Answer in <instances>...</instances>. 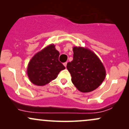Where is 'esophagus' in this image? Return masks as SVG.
<instances>
[{"mask_svg": "<svg viewBox=\"0 0 129 129\" xmlns=\"http://www.w3.org/2000/svg\"><path fill=\"white\" fill-rule=\"evenodd\" d=\"M67 62H66L63 63V66H64L65 67H67Z\"/></svg>", "mask_w": 129, "mask_h": 129, "instance_id": "esophagus-1", "label": "esophagus"}]
</instances>
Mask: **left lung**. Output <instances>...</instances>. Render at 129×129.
<instances>
[{
  "instance_id": "obj_1",
  "label": "left lung",
  "mask_w": 129,
  "mask_h": 129,
  "mask_svg": "<svg viewBox=\"0 0 129 129\" xmlns=\"http://www.w3.org/2000/svg\"><path fill=\"white\" fill-rule=\"evenodd\" d=\"M73 59L67 65L72 82L81 92L96 89L106 78V69L102 62L95 53L85 47H73Z\"/></svg>"
}]
</instances>
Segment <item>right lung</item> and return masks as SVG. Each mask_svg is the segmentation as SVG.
Instances as JSON below:
<instances>
[{
    "instance_id": "1",
    "label": "right lung",
    "mask_w": 129,
    "mask_h": 129,
    "mask_svg": "<svg viewBox=\"0 0 129 129\" xmlns=\"http://www.w3.org/2000/svg\"><path fill=\"white\" fill-rule=\"evenodd\" d=\"M59 53L54 44L47 46L34 55L27 67L28 76L33 84L44 86L57 77L66 69L59 61Z\"/></svg>"
}]
</instances>
